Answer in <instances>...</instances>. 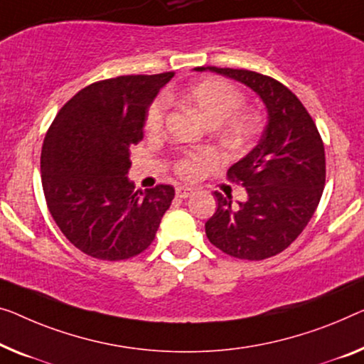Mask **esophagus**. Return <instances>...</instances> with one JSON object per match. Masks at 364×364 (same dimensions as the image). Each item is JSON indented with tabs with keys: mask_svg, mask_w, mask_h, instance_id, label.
<instances>
[{
	"mask_svg": "<svg viewBox=\"0 0 364 364\" xmlns=\"http://www.w3.org/2000/svg\"><path fill=\"white\" fill-rule=\"evenodd\" d=\"M193 188H186V186H176V196L180 199H186L189 196H193Z\"/></svg>",
	"mask_w": 364,
	"mask_h": 364,
	"instance_id": "1",
	"label": "esophagus"
}]
</instances>
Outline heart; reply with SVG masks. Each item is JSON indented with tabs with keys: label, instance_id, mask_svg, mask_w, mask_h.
Segmentation results:
<instances>
[{
	"label": "heart",
	"instance_id": "1",
	"mask_svg": "<svg viewBox=\"0 0 364 364\" xmlns=\"http://www.w3.org/2000/svg\"><path fill=\"white\" fill-rule=\"evenodd\" d=\"M184 102L198 112L205 122L224 127L234 137H248L253 134L257 122L248 112L238 111L245 102V97L234 85L224 80H205L191 86L184 95ZM166 117V101L156 97L145 114V127L150 134H159L164 129ZM217 160L215 151L209 149L186 151L175 161V171L183 178H198L205 166Z\"/></svg>",
	"mask_w": 364,
	"mask_h": 364
}]
</instances>
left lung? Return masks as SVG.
Returning <instances> with one entry per match:
<instances>
[{
  "instance_id": "1",
  "label": "left lung",
  "mask_w": 364,
  "mask_h": 364,
  "mask_svg": "<svg viewBox=\"0 0 364 364\" xmlns=\"http://www.w3.org/2000/svg\"><path fill=\"white\" fill-rule=\"evenodd\" d=\"M247 85L268 111L267 129L245 159L227 171L247 189L245 203L215 191L217 210L205 222L214 247L258 262L281 253L301 235L321 203L325 150L316 122L289 88L267 75L238 68L198 67Z\"/></svg>"
}]
</instances>
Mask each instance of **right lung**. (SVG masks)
I'll return each instance as SVG.
<instances>
[{"label": "right lung", "instance_id": "add662e5", "mask_svg": "<svg viewBox=\"0 0 364 364\" xmlns=\"http://www.w3.org/2000/svg\"><path fill=\"white\" fill-rule=\"evenodd\" d=\"M173 75L96 81L65 102L47 130L41 155L47 208L88 257L119 262L147 250L175 198L170 184L135 191L126 176L150 102Z\"/></svg>", "mask_w": 364, "mask_h": 364}]
</instances>
